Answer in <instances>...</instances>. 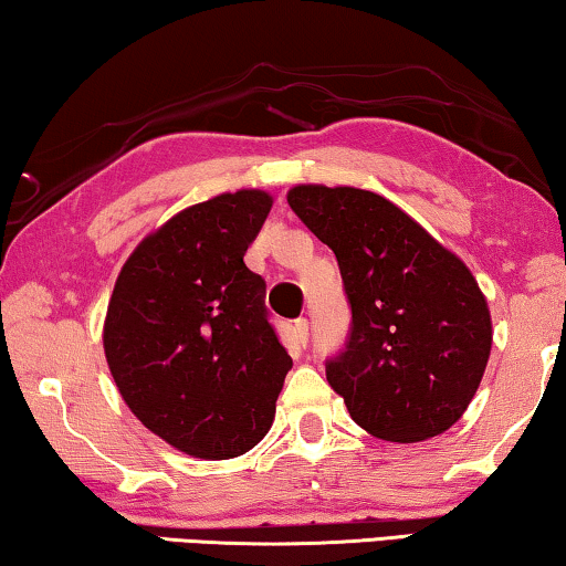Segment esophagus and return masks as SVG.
<instances>
[{"label":"esophagus","mask_w":566,"mask_h":566,"mask_svg":"<svg viewBox=\"0 0 566 566\" xmlns=\"http://www.w3.org/2000/svg\"><path fill=\"white\" fill-rule=\"evenodd\" d=\"M306 339H308V322L306 318H296V322H293V342H296L298 347H306Z\"/></svg>","instance_id":"34e87169"}]
</instances>
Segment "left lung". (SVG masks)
I'll return each mask as SVG.
<instances>
[{
    "mask_svg": "<svg viewBox=\"0 0 566 566\" xmlns=\"http://www.w3.org/2000/svg\"><path fill=\"white\" fill-rule=\"evenodd\" d=\"M285 199L337 255L352 303L347 349L326 365L352 421L398 444L452 429L493 347L472 270L380 193L298 184Z\"/></svg>",
    "mask_w": 566,
    "mask_h": 566,
    "instance_id": "1",
    "label": "left lung"
}]
</instances>
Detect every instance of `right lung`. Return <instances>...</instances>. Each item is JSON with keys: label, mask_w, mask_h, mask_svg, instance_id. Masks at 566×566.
I'll return each instance as SVG.
<instances>
[{"label": "right lung", "mask_w": 566, "mask_h": 566, "mask_svg": "<svg viewBox=\"0 0 566 566\" xmlns=\"http://www.w3.org/2000/svg\"><path fill=\"white\" fill-rule=\"evenodd\" d=\"M273 196L240 188L186 207L122 265L104 357L129 411L178 452L232 460L263 441L293 359L244 265Z\"/></svg>", "instance_id": "add662e5"}]
</instances>
